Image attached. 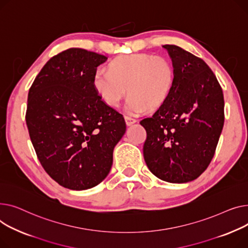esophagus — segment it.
<instances>
[{
  "label": "esophagus",
  "mask_w": 248,
  "mask_h": 248,
  "mask_svg": "<svg viewBox=\"0 0 248 248\" xmlns=\"http://www.w3.org/2000/svg\"><path fill=\"white\" fill-rule=\"evenodd\" d=\"M125 121H126L127 126H131L136 122V119H134L132 117H129V116H125Z\"/></svg>",
  "instance_id": "1"
}]
</instances>
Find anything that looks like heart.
<instances>
[{
	"label": "heart",
	"instance_id": "obj_1",
	"mask_svg": "<svg viewBox=\"0 0 248 248\" xmlns=\"http://www.w3.org/2000/svg\"><path fill=\"white\" fill-rule=\"evenodd\" d=\"M174 83V70L163 59L148 54L123 55L114 59L110 69L99 68L93 76V87L108 106H118L125 94L127 110L137 114L161 107Z\"/></svg>",
	"mask_w": 248,
	"mask_h": 248
}]
</instances>
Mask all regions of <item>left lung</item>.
<instances>
[{
	"instance_id": "1",
	"label": "left lung",
	"mask_w": 248,
	"mask_h": 248,
	"mask_svg": "<svg viewBox=\"0 0 248 248\" xmlns=\"http://www.w3.org/2000/svg\"><path fill=\"white\" fill-rule=\"evenodd\" d=\"M172 60L174 83L165 103L140 121L147 133L143 155L159 179L185 183L199 177L214 156L224 123L220 84L200 58L164 45Z\"/></svg>"
}]
</instances>
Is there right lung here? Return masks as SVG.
<instances>
[{
    "label": "right lung",
    "instance_id": "add662e5",
    "mask_svg": "<svg viewBox=\"0 0 248 248\" xmlns=\"http://www.w3.org/2000/svg\"><path fill=\"white\" fill-rule=\"evenodd\" d=\"M106 60L70 48L51 58L29 90L26 123L37 157L52 179L72 190L106 178L126 131L123 115L93 87L97 67Z\"/></svg>",
    "mask_w": 248,
    "mask_h": 248
}]
</instances>
